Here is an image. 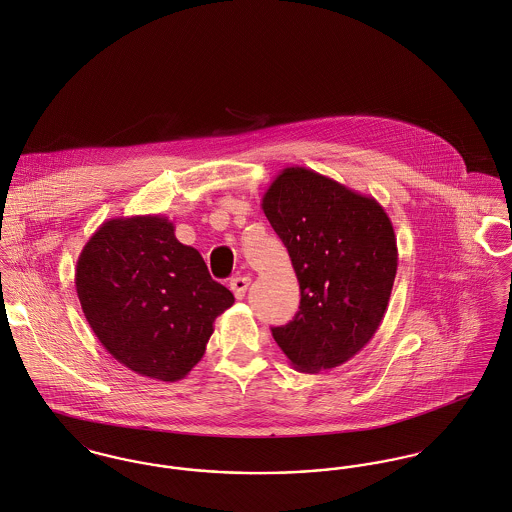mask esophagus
Segmentation results:
<instances>
[{"label": "esophagus", "mask_w": 512, "mask_h": 512, "mask_svg": "<svg viewBox=\"0 0 512 512\" xmlns=\"http://www.w3.org/2000/svg\"><path fill=\"white\" fill-rule=\"evenodd\" d=\"M250 281L252 279L248 276H236V278L231 279V289H233L236 299H242L246 295V289L250 287Z\"/></svg>", "instance_id": "obj_1"}]
</instances>
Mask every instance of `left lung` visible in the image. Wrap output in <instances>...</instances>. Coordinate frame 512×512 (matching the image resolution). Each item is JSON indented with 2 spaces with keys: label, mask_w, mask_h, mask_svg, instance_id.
Here are the masks:
<instances>
[{
  "label": "left lung",
  "mask_w": 512,
  "mask_h": 512,
  "mask_svg": "<svg viewBox=\"0 0 512 512\" xmlns=\"http://www.w3.org/2000/svg\"><path fill=\"white\" fill-rule=\"evenodd\" d=\"M262 209L299 279V311L272 334L291 366L319 373L354 358L381 325L397 274V238L370 197L303 166L283 168Z\"/></svg>",
  "instance_id": "left-lung-1"
}]
</instances>
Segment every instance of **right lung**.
<instances>
[{"mask_svg": "<svg viewBox=\"0 0 512 512\" xmlns=\"http://www.w3.org/2000/svg\"><path fill=\"white\" fill-rule=\"evenodd\" d=\"M162 215L105 221L76 262V293L103 348L158 381L184 379L203 358L234 295Z\"/></svg>", "mask_w": 512, "mask_h": 512, "instance_id": "obj_1", "label": "right lung"}]
</instances>
